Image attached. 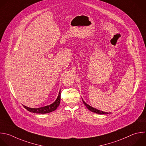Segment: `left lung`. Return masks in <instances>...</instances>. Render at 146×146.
<instances>
[{
	"mask_svg": "<svg viewBox=\"0 0 146 146\" xmlns=\"http://www.w3.org/2000/svg\"><path fill=\"white\" fill-rule=\"evenodd\" d=\"M82 101H83V103H84V104H85V106L86 107V108H87L89 111H92V112L96 113H98V114H101V115H103V114H108V113H108V112H103V111H100V110H97V109H96V108H93V107H90V106L88 105L87 104H86V103H85V102H84V101L83 100H82Z\"/></svg>",
	"mask_w": 146,
	"mask_h": 146,
	"instance_id": "left-lung-1",
	"label": "left lung"
}]
</instances>
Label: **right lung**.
Masks as SVG:
<instances>
[{
    "mask_svg": "<svg viewBox=\"0 0 146 146\" xmlns=\"http://www.w3.org/2000/svg\"><path fill=\"white\" fill-rule=\"evenodd\" d=\"M60 100H61V92H60L58 96V98L56 99V100L53 104H52L49 106H45L43 107H40V108H29L25 106H23V107L27 111H29L31 112H33V113H41V114L47 113L52 112L55 111L57 108V107L59 106L60 103Z\"/></svg>",
    "mask_w": 146,
    "mask_h": 146,
    "instance_id": "1",
    "label": "right lung"
}]
</instances>
